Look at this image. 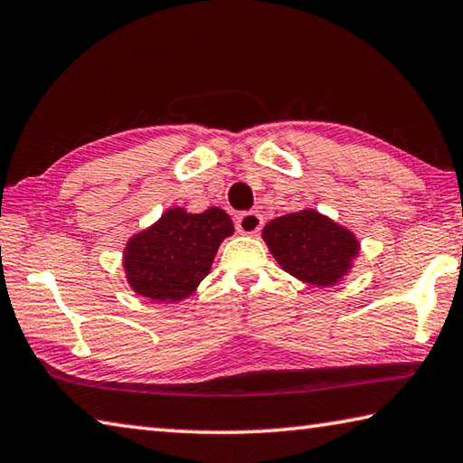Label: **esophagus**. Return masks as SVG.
Returning <instances> with one entry per match:
<instances>
[{
  "label": "esophagus",
  "mask_w": 463,
  "mask_h": 463,
  "mask_svg": "<svg viewBox=\"0 0 463 463\" xmlns=\"http://www.w3.org/2000/svg\"><path fill=\"white\" fill-rule=\"evenodd\" d=\"M262 215L256 213V211H244L236 217V230L240 233H246V236H252V233H258L262 227Z\"/></svg>",
  "instance_id": "1"
}]
</instances>
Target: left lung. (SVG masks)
Returning a JSON list of instances; mask_svg holds the SVG:
<instances>
[{"label": "left lung", "mask_w": 463, "mask_h": 463, "mask_svg": "<svg viewBox=\"0 0 463 463\" xmlns=\"http://www.w3.org/2000/svg\"><path fill=\"white\" fill-rule=\"evenodd\" d=\"M262 238L282 269L315 287L335 285L358 254L354 233L313 209L272 219Z\"/></svg>", "instance_id": "obj_1"}]
</instances>
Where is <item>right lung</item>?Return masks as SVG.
Wrapping results in <instances>:
<instances>
[{"instance_id": "1", "label": "right lung", "mask_w": 463, "mask_h": 463, "mask_svg": "<svg viewBox=\"0 0 463 463\" xmlns=\"http://www.w3.org/2000/svg\"><path fill=\"white\" fill-rule=\"evenodd\" d=\"M232 233L233 223L223 209L211 207L203 213L168 209L128 241V282L152 301H181L207 277L219 244Z\"/></svg>"}]
</instances>
